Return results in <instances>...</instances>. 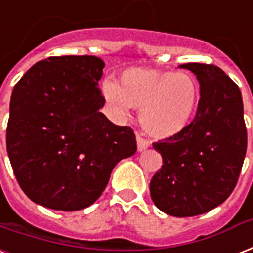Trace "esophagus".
<instances>
[{
    "label": "esophagus",
    "instance_id": "esophagus-1",
    "mask_svg": "<svg viewBox=\"0 0 253 253\" xmlns=\"http://www.w3.org/2000/svg\"><path fill=\"white\" fill-rule=\"evenodd\" d=\"M149 146H150V143H149L147 141H145L143 138H141V136H138V138H136V147H138V151L146 150Z\"/></svg>",
    "mask_w": 253,
    "mask_h": 253
}]
</instances>
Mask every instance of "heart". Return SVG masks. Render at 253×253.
Listing matches in <instances>:
<instances>
[{"label": "heart", "instance_id": "obj_1", "mask_svg": "<svg viewBox=\"0 0 253 253\" xmlns=\"http://www.w3.org/2000/svg\"><path fill=\"white\" fill-rule=\"evenodd\" d=\"M102 91L118 115H127L128 107L141 108L142 128L155 139H168L182 131L193 117L200 96L192 75L147 68L126 69L119 85L104 82Z\"/></svg>", "mask_w": 253, "mask_h": 253}]
</instances>
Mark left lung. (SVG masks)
<instances>
[{"label": "left lung", "mask_w": 253, "mask_h": 253, "mask_svg": "<svg viewBox=\"0 0 253 253\" xmlns=\"http://www.w3.org/2000/svg\"><path fill=\"white\" fill-rule=\"evenodd\" d=\"M200 83L196 117L177 135L153 145L162 155L150 182L155 207L174 217L203 214L236 186L247 153L243 98L235 82L213 64L179 65Z\"/></svg>", "instance_id": "obj_1"}]
</instances>
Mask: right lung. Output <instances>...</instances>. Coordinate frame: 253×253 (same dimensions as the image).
<instances>
[{
    "label": "right lung",
    "instance_id": "add662e5",
    "mask_svg": "<svg viewBox=\"0 0 253 253\" xmlns=\"http://www.w3.org/2000/svg\"><path fill=\"white\" fill-rule=\"evenodd\" d=\"M103 68L96 56H55L36 63L14 85L6 150L33 203L67 212L89 207L115 165L136 151L131 128L100 112Z\"/></svg>",
    "mask_w": 253,
    "mask_h": 253
}]
</instances>
